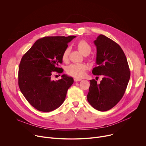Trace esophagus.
<instances>
[{
  "label": "esophagus",
  "instance_id": "obj_1",
  "mask_svg": "<svg viewBox=\"0 0 146 146\" xmlns=\"http://www.w3.org/2000/svg\"><path fill=\"white\" fill-rule=\"evenodd\" d=\"M74 81H80L82 80V79L80 78H74Z\"/></svg>",
  "mask_w": 146,
  "mask_h": 146
}]
</instances>
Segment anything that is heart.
<instances>
[{"label":"heart","mask_w":146,"mask_h":146,"mask_svg":"<svg viewBox=\"0 0 146 146\" xmlns=\"http://www.w3.org/2000/svg\"><path fill=\"white\" fill-rule=\"evenodd\" d=\"M76 46L78 50L84 55H88L92 50L91 45L87 41L81 40L76 44ZM70 52V48L66 47L62 54V60L64 62L68 60L69 55ZM88 66L84 64H72L66 67V71L67 73L73 77H81L85 74Z\"/></svg>","instance_id":"obj_1"}]
</instances>
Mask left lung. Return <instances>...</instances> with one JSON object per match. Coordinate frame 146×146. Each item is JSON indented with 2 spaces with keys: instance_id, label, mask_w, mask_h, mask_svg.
Returning <instances> with one entry per match:
<instances>
[{
  "instance_id": "left-lung-1",
  "label": "left lung",
  "mask_w": 146,
  "mask_h": 146,
  "mask_svg": "<svg viewBox=\"0 0 146 146\" xmlns=\"http://www.w3.org/2000/svg\"><path fill=\"white\" fill-rule=\"evenodd\" d=\"M96 46L97 66L92 70L96 76H103L100 84L93 79L87 100L95 109L105 111L115 106L125 92L131 72L123 50L115 41L100 35L94 41Z\"/></svg>"
}]
</instances>
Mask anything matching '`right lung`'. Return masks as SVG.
<instances>
[{"label": "right lung", "instance_id": "obj_1", "mask_svg": "<svg viewBox=\"0 0 146 146\" xmlns=\"http://www.w3.org/2000/svg\"><path fill=\"white\" fill-rule=\"evenodd\" d=\"M75 36H47L38 39L23 55L18 69V86L31 105L38 111L50 112L64 103L73 79L66 74L57 81L53 72H63L59 68L62 54Z\"/></svg>", "mask_w": 146, "mask_h": 146}]
</instances>
